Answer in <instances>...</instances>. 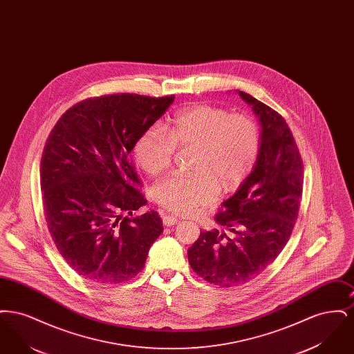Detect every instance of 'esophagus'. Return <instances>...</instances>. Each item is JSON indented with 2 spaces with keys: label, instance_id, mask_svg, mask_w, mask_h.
Returning a JSON list of instances; mask_svg holds the SVG:
<instances>
[{
  "label": "esophagus",
  "instance_id": "obj_1",
  "mask_svg": "<svg viewBox=\"0 0 354 354\" xmlns=\"http://www.w3.org/2000/svg\"><path fill=\"white\" fill-rule=\"evenodd\" d=\"M163 224L165 225H167V227H169V225H175V224H178L179 221H180V219L179 218H176V216H171V215H163Z\"/></svg>",
  "mask_w": 354,
  "mask_h": 354
}]
</instances>
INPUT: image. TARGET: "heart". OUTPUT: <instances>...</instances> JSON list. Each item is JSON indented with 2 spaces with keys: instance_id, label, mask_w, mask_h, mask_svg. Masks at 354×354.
Here are the masks:
<instances>
[{
  "instance_id": "obj_1",
  "label": "heart",
  "mask_w": 354,
  "mask_h": 354,
  "mask_svg": "<svg viewBox=\"0 0 354 354\" xmlns=\"http://www.w3.org/2000/svg\"><path fill=\"white\" fill-rule=\"evenodd\" d=\"M195 147L191 175H172L153 187V201L179 215L214 201L220 188L234 191L252 172L261 147L254 119L209 104L178 111L163 130L152 126L134 145L138 166L151 176L169 169L175 149Z\"/></svg>"
}]
</instances>
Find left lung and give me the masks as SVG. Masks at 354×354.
<instances>
[{
  "instance_id": "8db88e82",
  "label": "left lung",
  "mask_w": 354,
  "mask_h": 354,
  "mask_svg": "<svg viewBox=\"0 0 354 354\" xmlns=\"http://www.w3.org/2000/svg\"><path fill=\"white\" fill-rule=\"evenodd\" d=\"M237 94L259 118L260 153L215 216L225 231L201 232L188 248L191 268L219 286L247 284L274 261L292 234L303 194V159L286 119L252 95Z\"/></svg>"
}]
</instances>
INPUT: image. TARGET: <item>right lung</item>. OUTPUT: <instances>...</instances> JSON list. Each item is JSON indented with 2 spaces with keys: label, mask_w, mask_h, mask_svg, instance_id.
<instances>
[{
  "label": "right lung",
  "mask_w": 354,
  "mask_h": 354,
  "mask_svg": "<svg viewBox=\"0 0 354 354\" xmlns=\"http://www.w3.org/2000/svg\"><path fill=\"white\" fill-rule=\"evenodd\" d=\"M174 100L126 93L88 98L51 130L39 169L46 223L57 250L87 280L133 279L163 232L158 212L133 215L147 201L129 153Z\"/></svg>",
  "instance_id": "add662e5"
}]
</instances>
